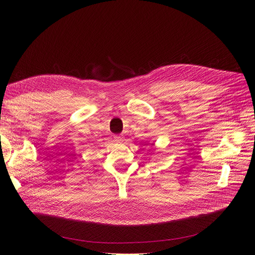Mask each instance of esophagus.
<instances>
[{
    "label": "esophagus",
    "instance_id": "obj_1",
    "mask_svg": "<svg viewBox=\"0 0 255 255\" xmlns=\"http://www.w3.org/2000/svg\"><path fill=\"white\" fill-rule=\"evenodd\" d=\"M114 139L117 141V142H122L123 141V137L121 135H115L114 136Z\"/></svg>",
    "mask_w": 255,
    "mask_h": 255
}]
</instances>
